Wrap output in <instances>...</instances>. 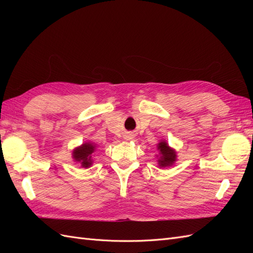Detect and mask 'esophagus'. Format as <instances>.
Returning <instances> with one entry per match:
<instances>
[{
	"instance_id": "1",
	"label": "esophagus",
	"mask_w": 253,
	"mask_h": 253,
	"mask_svg": "<svg viewBox=\"0 0 253 253\" xmlns=\"http://www.w3.org/2000/svg\"><path fill=\"white\" fill-rule=\"evenodd\" d=\"M126 138L127 140H129V139H132V135H131V134H127V135L126 136Z\"/></svg>"
}]
</instances>
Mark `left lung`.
<instances>
[{
  "mask_svg": "<svg viewBox=\"0 0 253 253\" xmlns=\"http://www.w3.org/2000/svg\"><path fill=\"white\" fill-rule=\"evenodd\" d=\"M158 154L156 155L157 164L159 168L172 167L177 160V153L175 149L171 148L166 139L160 140L157 143Z\"/></svg>",
  "mask_w": 253,
  "mask_h": 253,
  "instance_id": "8db88e82",
  "label": "left lung"
}]
</instances>
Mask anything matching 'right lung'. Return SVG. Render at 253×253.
Wrapping results in <instances>:
<instances>
[{
	"label": "right lung",
	"mask_w": 253,
	"mask_h": 253,
	"mask_svg": "<svg viewBox=\"0 0 253 253\" xmlns=\"http://www.w3.org/2000/svg\"><path fill=\"white\" fill-rule=\"evenodd\" d=\"M97 145L94 142H84L79 147L75 148L72 153V157L75 163H78L83 169H88L93 165V154L96 151Z\"/></svg>",
	"instance_id": "right-lung-1"
}]
</instances>
